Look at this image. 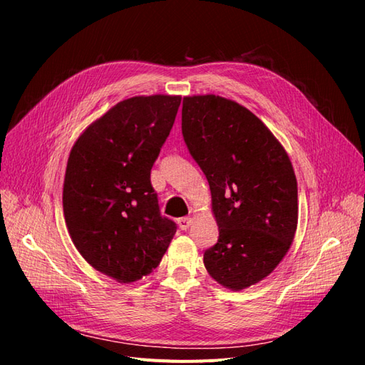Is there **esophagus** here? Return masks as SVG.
<instances>
[{
  "mask_svg": "<svg viewBox=\"0 0 365 365\" xmlns=\"http://www.w3.org/2000/svg\"><path fill=\"white\" fill-rule=\"evenodd\" d=\"M178 225H179V227H180L182 230L190 229V227H191V225H192V218H191V217H183V218H179V220H178Z\"/></svg>",
  "mask_w": 365,
  "mask_h": 365,
  "instance_id": "34e87169",
  "label": "esophagus"
}]
</instances>
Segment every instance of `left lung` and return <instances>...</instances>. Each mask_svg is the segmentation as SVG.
Here are the masks:
<instances>
[{
  "instance_id": "8db88e82",
  "label": "left lung",
  "mask_w": 365,
  "mask_h": 365,
  "mask_svg": "<svg viewBox=\"0 0 365 365\" xmlns=\"http://www.w3.org/2000/svg\"><path fill=\"white\" fill-rule=\"evenodd\" d=\"M182 133L209 182L220 230L205 267L225 288H249L279 265L296 235L297 180L288 153L255 113L212 93L183 97Z\"/></svg>"
}]
</instances>
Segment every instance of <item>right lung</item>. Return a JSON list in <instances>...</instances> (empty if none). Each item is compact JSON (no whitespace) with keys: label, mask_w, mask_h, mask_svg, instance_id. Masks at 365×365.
Segmentation results:
<instances>
[{"label":"right lung","mask_w":365,"mask_h":365,"mask_svg":"<svg viewBox=\"0 0 365 365\" xmlns=\"http://www.w3.org/2000/svg\"><path fill=\"white\" fill-rule=\"evenodd\" d=\"M180 101L162 93L123 100L69 153L63 182L69 237L88 264L120 284L150 274L178 229L160 215L150 171Z\"/></svg>","instance_id":"right-lung-1"}]
</instances>
